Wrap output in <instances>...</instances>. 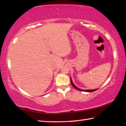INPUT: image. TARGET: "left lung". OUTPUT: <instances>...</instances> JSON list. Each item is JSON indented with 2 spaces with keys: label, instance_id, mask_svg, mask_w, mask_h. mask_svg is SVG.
<instances>
[{
  "label": "left lung",
  "instance_id": "left-lung-1",
  "mask_svg": "<svg viewBox=\"0 0 126 126\" xmlns=\"http://www.w3.org/2000/svg\"><path fill=\"white\" fill-rule=\"evenodd\" d=\"M70 82H71V85H72V86H73V87H74V88H75L76 89V90H79V91H84V92H94V91H96L97 90V89H95V90H81V89H79V88H78V87H77L76 86H75V84H74V83H73V81H72V80H71V79L70 78Z\"/></svg>",
  "mask_w": 126,
  "mask_h": 126
}]
</instances>
